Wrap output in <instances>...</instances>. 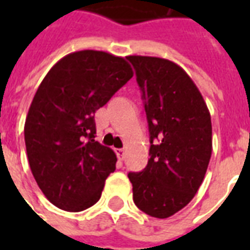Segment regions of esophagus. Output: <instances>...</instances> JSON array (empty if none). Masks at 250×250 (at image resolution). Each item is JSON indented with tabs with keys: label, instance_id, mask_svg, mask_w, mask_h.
Masks as SVG:
<instances>
[{
	"label": "esophagus",
	"instance_id": "1",
	"mask_svg": "<svg viewBox=\"0 0 250 250\" xmlns=\"http://www.w3.org/2000/svg\"><path fill=\"white\" fill-rule=\"evenodd\" d=\"M116 155L119 158L120 161H123V158H125V148H116Z\"/></svg>",
	"mask_w": 250,
	"mask_h": 250
}]
</instances>
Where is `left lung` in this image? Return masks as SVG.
Returning a JSON list of instances; mask_svg holds the SVG:
<instances>
[{
    "instance_id": "left-lung-1",
    "label": "left lung",
    "mask_w": 250,
    "mask_h": 250,
    "mask_svg": "<svg viewBox=\"0 0 250 250\" xmlns=\"http://www.w3.org/2000/svg\"><path fill=\"white\" fill-rule=\"evenodd\" d=\"M135 68L148 132L150 159L128 173L132 198L146 214L167 218L193 199L211 157V119L202 95L175 62L127 56Z\"/></svg>"
}]
</instances>
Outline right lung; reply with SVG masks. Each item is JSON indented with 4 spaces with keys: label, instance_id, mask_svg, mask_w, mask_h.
Masks as SVG:
<instances>
[{
    "label": "right lung",
    "instance_id": "obj_1",
    "mask_svg": "<svg viewBox=\"0 0 250 250\" xmlns=\"http://www.w3.org/2000/svg\"><path fill=\"white\" fill-rule=\"evenodd\" d=\"M123 57L79 51L52 66L32 100L24 135L30 170L59 209L82 211L100 199L115 152L95 141V112L132 77Z\"/></svg>",
    "mask_w": 250,
    "mask_h": 250
}]
</instances>
